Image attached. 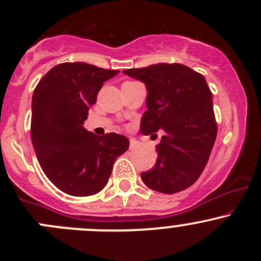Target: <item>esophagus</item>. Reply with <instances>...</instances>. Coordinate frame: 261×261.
I'll return each instance as SVG.
<instances>
[{"label": "esophagus", "instance_id": "esophagus-1", "mask_svg": "<svg viewBox=\"0 0 261 261\" xmlns=\"http://www.w3.org/2000/svg\"><path fill=\"white\" fill-rule=\"evenodd\" d=\"M139 145H140V143H139L138 140H135V139H130V149H136Z\"/></svg>", "mask_w": 261, "mask_h": 261}]
</instances>
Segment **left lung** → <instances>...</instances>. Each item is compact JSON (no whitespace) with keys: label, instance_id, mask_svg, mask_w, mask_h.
I'll return each mask as SVG.
<instances>
[{"label":"left lung","instance_id":"obj_1","mask_svg":"<svg viewBox=\"0 0 261 261\" xmlns=\"http://www.w3.org/2000/svg\"><path fill=\"white\" fill-rule=\"evenodd\" d=\"M123 74L146 87L141 134L164 131L156 146V163L151 170L141 173V179L160 193L188 188L206 168L217 135L206 80L186 65L168 63L126 69Z\"/></svg>","mask_w":261,"mask_h":261}]
</instances>
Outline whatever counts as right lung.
Listing matches in <instances>:
<instances>
[{"mask_svg": "<svg viewBox=\"0 0 261 261\" xmlns=\"http://www.w3.org/2000/svg\"><path fill=\"white\" fill-rule=\"evenodd\" d=\"M118 72L63 63L34 91L31 140L36 158L50 181L70 196H92L103 189L116 158L130 145L126 136H97L83 126L102 84Z\"/></svg>", "mask_w": 261, "mask_h": 261, "instance_id": "1", "label": "right lung"}]
</instances>
